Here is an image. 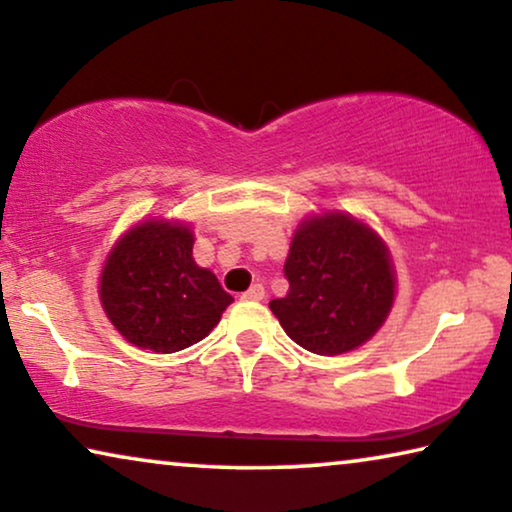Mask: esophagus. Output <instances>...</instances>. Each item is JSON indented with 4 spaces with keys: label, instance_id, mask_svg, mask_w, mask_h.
I'll list each match as a JSON object with an SVG mask.
<instances>
[{
    "label": "esophagus",
    "instance_id": "1",
    "mask_svg": "<svg viewBox=\"0 0 512 512\" xmlns=\"http://www.w3.org/2000/svg\"><path fill=\"white\" fill-rule=\"evenodd\" d=\"M241 297L246 299V301H262V299H264V287L259 285V283H255L253 287H250V290L243 292Z\"/></svg>",
    "mask_w": 512,
    "mask_h": 512
}]
</instances>
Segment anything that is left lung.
<instances>
[{
  "label": "left lung",
  "mask_w": 512,
  "mask_h": 512,
  "mask_svg": "<svg viewBox=\"0 0 512 512\" xmlns=\"http://www.w3.org/2000/svg\"><path fill=\"white\" fill-rule=\"evenodd\" d=\"M285 278L290 290L269 308L285 334L315 355H341L369 341L394 301L385 243L343 213L311 218L297 229Z\"/></svg>",
  "instance_id": "obj_1"
}]
</instances>
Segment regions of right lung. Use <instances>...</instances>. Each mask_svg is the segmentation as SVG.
<instances>
[{
	"label": "right lung",
	"instance_id": "obj_1",
	"mask_svg": "<svg viewBox=\"0 0 512 512\" xmlns=\"http://www.w3.org/2000/svg\"><path fill=\"white\" fill-rule=\"evenodd\" d=\"M192 243L187 227L150 220L129 229L111 250L99 297L129 343L162 355L185 350L208 336L234 301L194 262Z\"/></svg>",
	"mask_w": 512,
	"mask_h": 512
}]
</instances>
